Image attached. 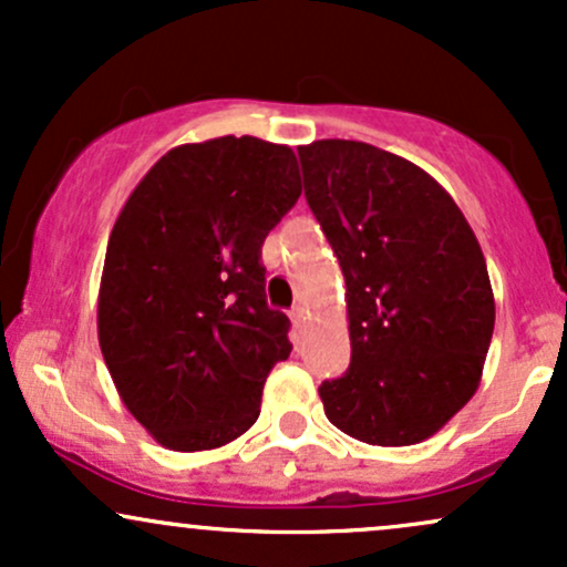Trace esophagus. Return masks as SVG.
<instances>
[{"label": "esophagus", "instance_id": "obj_1", "mask_svg": "<svg viewBox=\"0 0 567 567\" xmlns=\"http://www.w3.org/2000/svg\"><path fill=\"white\" fill-rule=\"evenodd\" d=\"M290 320H292V324H296V328H303V322H306L303 306H296V309L290 311Z\"/></svg>", "mask_w": 567, "mask_h": 567}]
</instances>
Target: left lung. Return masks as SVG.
Returning a JSON list of instances; mask_svg holds the SVG:
<instances>
[{"label":"left lung","instance_id":"8db88e82","mask_svg":"<svg viewBox=\"0 0 567 567\" xmlns=\"http://www.w3.org/2000/svg\"><path fill=\"white\" fill-rule=\"evenodd\" d=\"M298 157L347 279L351 362L320 386L324 415L368 445L424 442L483 379L496 301L477 237L451 194L392 152L328 138Z\"/></svg>","mask_w":567,"mask_h":567}]
</instances>
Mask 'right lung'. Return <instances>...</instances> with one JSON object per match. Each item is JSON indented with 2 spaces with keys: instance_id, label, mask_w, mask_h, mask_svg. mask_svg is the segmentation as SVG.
Listing matches in <instances>:
<instances>
[{
  "instance_id": "right-lung-1",
  "label": "right lung",
  "mask_w": 567,
  "mask_h": 567,
  "mask_svg": "<svg viewBox=\"0 0 567 567\" xmlns=\"http://www.w3.org/2000/svg\"><path fill=\"white\" fill-rule=\"evenodd\" d=\"M301 197L290 146L224 135L175 146L133 188L103 261L97 343L135 421L171 451L256 424L290 320L266 303L261 245Z\"/></svg>"
}]
</instances>
